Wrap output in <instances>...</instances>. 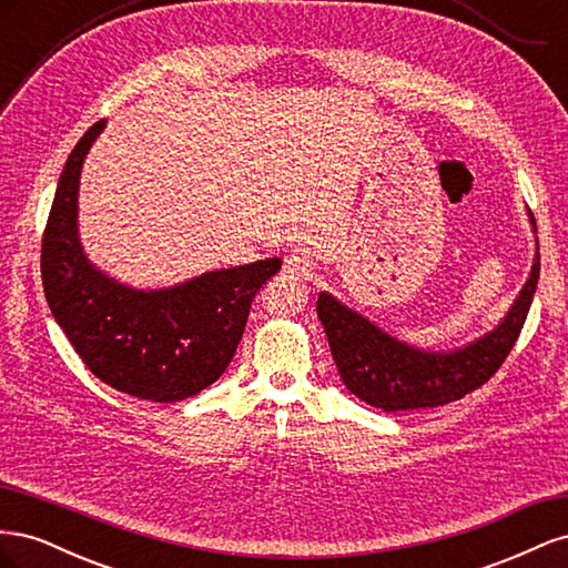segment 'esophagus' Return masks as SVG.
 <instances>
[{
    "instance_id": "1",
    "label": "esophagus",
    "mask_w": 568,
    "mask_h": 568,
    "mask_svg": "<svg viewBox=\"0 0 568 568\" xmlns=\"http://www.w3.org/2000/svg\"><path fill=\"white\" fill-rule=\"evenodd\" d=\"M282 272L288 280H305L307 272H311V265H307V261L301 255H286Z\"/></svg>"
}]
</instances>
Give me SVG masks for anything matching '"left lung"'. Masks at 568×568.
<instances>
[{
    "instance_id": "1",
    "label": "left lung",
    "mask_w": 568,
    "mask_h": 568,
    "mask_svg": "<svg viewBox=\"0 0 568 568\" xmlns=\"http://www.w3.org/2000/svg\"><path fill=\"white\" fill-rule=\"evenodd\" d=\"M540 280V253L505 322L457 353H422L393 341L329 294H320L317 317L343 384L359 400L386 412L438 407L484 386L503 367L528 317Z\"/></svg>"
}]
</instances>
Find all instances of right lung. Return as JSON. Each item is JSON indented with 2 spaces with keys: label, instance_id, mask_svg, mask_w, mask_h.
I'll return each mask as SVG.
<instances>
[{
  "label": "right lung",
  "instance_id": "add662e5",
  "mask_svg": "<svg viewBox=\"0 0 568 568\" xmlns=\"http://www.w3.org/2000/svg\"><path fill=\"white\" fill-rule=\"evenodd\" d=\"M106 120L71 151L42 234V286L63 334L97 379L132 398L178 403L209 388L242 341L253 296L280 257L217 270L168 291H132L97 272L78 244L84 153Z\"/></svg>",
  "mask_w": 568,
  "mask_h": 568
}]
</instances>
